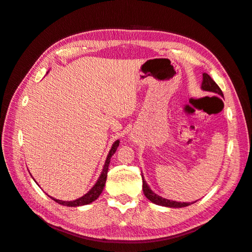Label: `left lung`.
<instances>
[{"label":"left lung","instance_id":"8db88e82","mask_svg":"<svg viewBox=\"0 0 252 252\" xmlns=\"http://www.w3.org/2000/svg\"><path fill=\"white\" fill-rule=\"evenodd\" d=\"M201 88L205 91H210V93L217 94L224 97L222 90H220V88L218 86V84L213 81L210 75L207 73H203V81H202ZM142 179H143V192H144L145 196H146L147 199L152 203H155L159 206H165V207H169V208H182V207H186V206L193 204V203H185V202L182 203V202H177V201H170V200L165 199V197L159 196L150 189L149 185L147 184L146 181H145V179L143 177V173H142Z\"/></svg>","mask_w":252,"mask_h":252}]
</instances>
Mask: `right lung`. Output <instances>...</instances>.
Returning a JSON list of instances; mask_svg holds the SVG:
<instances>
[{
	"label": "right lung",
	"mask_w": 252,
	"mask_h": 252,
	"mask_svg": "<svg viewBox=\"0 0 252 252\" xmlns=\"http://www.w3.org/2000/svg\"><path fill=\"white\" fill-rule=\"evenodd\" d=\"M119 144H120L119 140H117L116 142L112 144V147H111L110 151L108 152L107 158H106V161H105V164H104V167H103V170L101 172V175L98 177V179H97L95 184L94 185V187L91 188L86 194H84L83 196L79 197V199L74 200V201H62V200H57V199H55V197H52L50 195H48V196L50 197V199H52L53 201H56L57 203L63 205V206H67V207H78V206L88 205L90 203H93L94 201H95L97 197L100 196V194L102 193L103 189L105 187L106 179H107V172H108V166H109V163H110V158L114 155V152L117 151Z\"/></svg>",
	"instance_id": "add662e5"
}]
</instances>
